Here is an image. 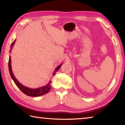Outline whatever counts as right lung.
Returning <instances> with one entry per match:
<instances>
[{"label": "right lung", "instance_id": "add662e5", "mask_svg": "<svg viewBox=\"0 0 125 125\" xmlns=\"http://www.w3.org/2000/svg\"><path fill=\"white\" fill-rule=\"evenodd\" d=\"M15 42H16V40L13 41L12 44H11V46H10L11 50L9 51L10 52H11V50H12V49L13 46V45L15 44ZM62 64H63L62 63V64L59 65L56 68L55 70V71L53 72V75H55L56 73L58 71V70L60 68V67ZM9 72H10V74L11 78L12 79V80H13V81H14L15 84L16 85L17 87L21 90V91L23 92V94L27 95V96H31V97H38L40 96H42V95L47 94V93L49 92V91L51 90V86L50 85V83L51 82V81H50V82L47 83L46 85L42 86V87H40L39 88H31L27 87L26 86H25L23 85H22L21 83H20L16 79L14 75L13 74V72L12 71V68H11V56H9Z\"/></svg>", "mask_w": 125, "mask_h": 125}]
</instances>
